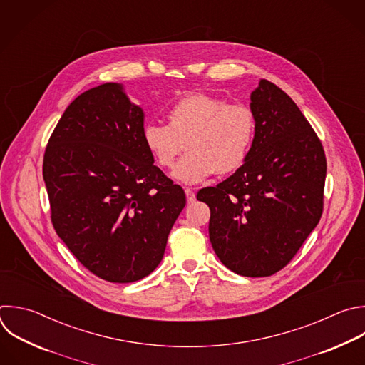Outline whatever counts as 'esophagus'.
Returning a JSON list of instances; mask_svg holds the SVG:
<instances>
[{"label": "esophagus", "instance_id": "34e87169", "mask_svg": "<svg viewBox=\"0 0 365 365\" xmlns=\"http://www.w3.org/2000/svg\"><path fill=\"white\" fill-rule=\"evenodd\" d=\"M185 193H186V199H187V203H193L196 200V196H195V192L189 187L185 189Z\"/></svg>", "mask_w": 365, "mask_h": 365}]
</instances>
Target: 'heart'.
I'll list each match as a JSON object with an SVG mask.
<instances>
[{"instance_id":"obj_1","label":"heart","mask_w":365,"mask_h":365,"mask_svg":"<svg viewBox=\"0 0 365 365\" xmlns=\"http://www.w3.org/2000/svg\"><path fill=\"white\" fill-rule=\"evenodd\" d=\"M166 118L168 125H145L142 140L163 169L173 168L186 142L187 153L173 170V178L182 183H199L215 172L232 173L251 153L257 121L247 104L192 93L175 101Z\"/></svg>"}]
</instances>
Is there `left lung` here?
I'll list each match as a JSON object with an SVG mask.
<instances>
[{
  "label": "left lung",
  "mask_w": 365,
  "mask_h": 365,
  "mask_svg": "<svg viewBox=\"0 0 365 365\" xmlns=\"http://www.w3.org/2000/svg\"><path fill=\"white\" fill-rule=\"evenodd\" d=\"M251 153L216 187L197 192L210 209L209 237L220 262L242 277H269L295 257L318 225L327 160L294 100L261 80L251 93Z\"/></svg>",
  "instance_id": "obj_1"
}]
</instances>
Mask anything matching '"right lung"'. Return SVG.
Masks as SVG:
<instances>
[{
	"label": "right lung",
	"mask_w": 365,
	"mask_h": 365,
	"mask_svg": "<svg viewBox=\"0 0 365 365\" xmlns=\"http://www.w3.org/2000/svg\"><path fill=\"white\" fill-rule=\"evenodd\" d=\"M145 113L104 83L66 108L43 162L51 222L96 277L128 284L160 264L186 196L145 148Z\"/></svg>",
	"instance_id": "right-lung-1"
}]
</instances>
